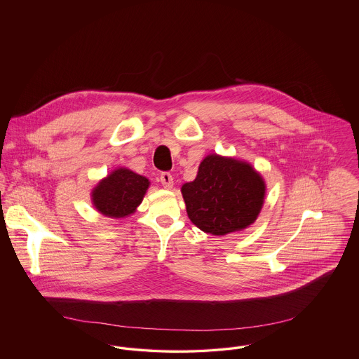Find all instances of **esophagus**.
I'll return each instance as SVG.
<instances>
[{"instance_id": "esophagus-1", "label": "esophagus", "mask_w": 359, "mask_h": 359, "mask_svg": "<svg viewBox=\"0 0 359 359\" xmlns=\"http://www.w3.org/2000/svg\"><path fill=\"white\" fill-rule=\"evenodd\" d=\"M160 182H161V184L165 188L173 187V177H172V175L170 172H161V175H160Z\"/></svg>"}]
</instances>
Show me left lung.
I'll use <instances>...</instances> for the list:
<instances>
[{
  "mask_svg": "<svg viewBox=\"0 0 359 359\" xmlns=\"http://www.w3.org/2000/svg\"><path fill=\"white\" fill-rule=\"evenodd\" d=\"M265 189L264 179L249 163L208 154L182 194L191 222L208 234L226 236L255 223Z\"/></svg>",
  "mask_w": 359,
  "mask_h": 359,
  "instance_id": "left-lung-1",
  "label": "left lung"
}]
</instances>
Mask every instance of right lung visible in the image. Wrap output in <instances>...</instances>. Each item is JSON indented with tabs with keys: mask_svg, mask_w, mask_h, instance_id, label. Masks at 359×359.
Here are the masks:
<instances>
[{
	"mask_svg": "<svg viewBox=\"0 0 359 359\" xmlns=\"http://www.w3.org/2000/svg\"><path fill=\"white\" fill-rule=\"evenodd\" d=\"M149 187V180L128 168H118L93 189V205L106 217L123 218L136 211Z\"/></svg>",
	"mask_w": 359,
	"mask_h": 359,
	"instance_id": "1",
	"label": "right lung"
}]
</instances>
